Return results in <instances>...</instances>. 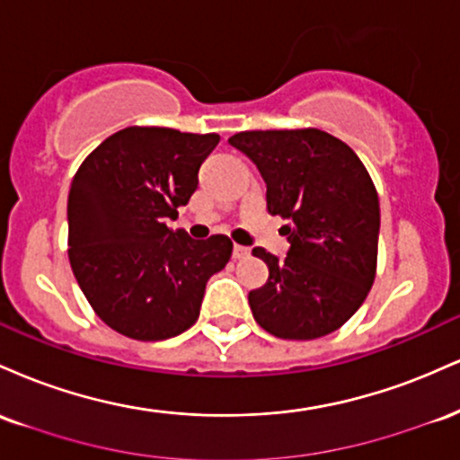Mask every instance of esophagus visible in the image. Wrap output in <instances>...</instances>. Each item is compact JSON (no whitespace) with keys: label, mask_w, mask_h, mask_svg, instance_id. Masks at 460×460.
<instances>
[{"label":"esophagus","mask_w":460,"mask_h":460,"mask_svg":"<svg viewBox=\"0 0 460 460\" xmlns=\"http://www.w3.org/2000/svg\"><path fill=\"white\" fill-rule=\"evenodd\" d=\"M248 252H251V251H248L246 246H240V244L234 246V257H235V260H244V257H248Z\"/></svg>","instance_id":"34e87169"}]
</instances>
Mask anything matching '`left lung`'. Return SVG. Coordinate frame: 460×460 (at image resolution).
Wrapping results in <instances>:
<instances>
[{"label":"left lung","instance_id":"left-lung-1","mask_svg":"<svg viewBox=\"0 0 460 460\" xmlns=\"http://www.w3.org/2000/svg\"><path fill=\"white\" fill-rule=\"evenodd\" d=\"M231 145L255 162L268 212L288 218V257L263 248L268 281L248 294L257 324L281 340H315L361 307L376 274L381 208L357 153L320 129L242 131Z\"/></svg>","mask_w":460,"mask_h":460}]
</instances>
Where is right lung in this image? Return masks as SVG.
<instances>
[{"mask_svg":"<svg viewBox=\"0 0 460 460\" xmlns=\"http://www.w3.org/2000/svg\"><path fill=\"white\" fill-rule=\"evenodd\" d=\"M218 134L125 128L105 138L68 192V261L105 324L140 341L188 331L205 285L231 257V240L168 229L199 188Z\"/></svg>","mask_w":460,"mask_h":460,"instance_id":"1","label":"right lung"}]
</instances>
